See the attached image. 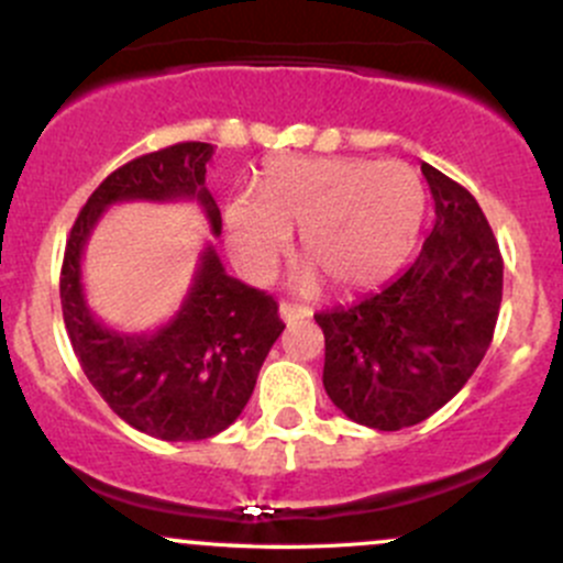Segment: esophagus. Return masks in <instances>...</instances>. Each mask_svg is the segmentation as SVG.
I'll list each match as a JSON object with an SVG mask.
<instances>
[{
    "label": "esophagus",
    "mask_w": 563,
    "mask_h": 563,
    "mask_svg": "<svg viewBox=\"0 0 563 563\" xmlns=\"http://www.w3.org/2000/svg\"><path fill=\"white\" fill-rule=\"evenodd\" d=\"M280 318H283V321H286V323L302 321V318H310V310H308V308H299V305L280 302Z\"/></svg>",
    "instance_id": "esophagus-1"
}]
</instances>
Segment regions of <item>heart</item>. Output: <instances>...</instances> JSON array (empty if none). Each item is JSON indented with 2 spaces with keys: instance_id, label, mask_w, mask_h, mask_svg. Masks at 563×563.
<instances>
[{
  "instance_id": "obj_1",
  "label": "heart",
  "mask_w": 563,
  "mask_h": 563,
  "mask_svg": "<svg viewBox=\"0 0 563 563\" xmlns=\"http://www.w3.org/2000/svg\"><path fill=\"white\" fill-rule=\"evenodd\" d=\"M424 187L402 163L362 157H275L223 209L231 258L250 280H264L299 231L302 288L318 277L334 291H362L400 269L424 218Z\"/></svg>"
}]
</instances>
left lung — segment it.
<instances>
[{"label": "left lung", "instance_id": "8db88e82", "mask_svg": "<svg viewBox=\"0 0 563 563\" xmlns=\"http://www.w3.org/2000/svg\"><path fill=\"white\" fill-rule=\"evenodd\" d=\"M433 231L406 272L378 294L316 316L323 389L354 422L419 424L452 400L485 356L501 308L504 261L465 187L422 163Z\"/></svg>", "mask_w": 563, "mask_h": 563}]
</instances>
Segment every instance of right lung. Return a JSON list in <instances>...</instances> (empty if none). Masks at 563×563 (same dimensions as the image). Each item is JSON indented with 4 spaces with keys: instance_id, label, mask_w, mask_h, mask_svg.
Here are the masks:
<instances>
[{
    "instance_id": "obj_1",
    "label": "right lung",
    "mask_w": 563,
    "mask_h": 563,
    "mask_svg": "<svg viewBox=\"0 0 563 563\" xmlns=\"http://www.w3.org/2000/svg\"><path fill=\"white\" fill-rule=\"evenodd\" d=\"M212 155V144L185 141L106 176L84 203L62 264V316L89 384L130 428L161 441L212 439L236 422L286 329L277 302L231 277L207 242L172 321L150 332H117L89 310L81 261L106 209L124 201H196L220 236V209L203 185Z\"/></svg>"
}]
</instances>
